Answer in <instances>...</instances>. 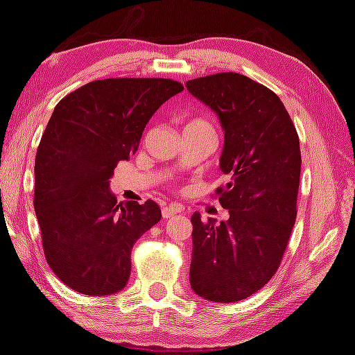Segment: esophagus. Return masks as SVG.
<instances>
[{"instance_id": "1", "label": "esophagus", "mask_w": 355, "mask_h": 355, "mask_svg": "<svg viewBox=\"0 0 355 355\" xmlns=\"http://www.w3.org/2000/svg\"><path fill=\"white\" fill-rule=\"evenodd\" d=\"M182 211H183L182 205H166L161 208V216H163L164 218H171L172 216H175Z\"/></svg>"}]
</instances>
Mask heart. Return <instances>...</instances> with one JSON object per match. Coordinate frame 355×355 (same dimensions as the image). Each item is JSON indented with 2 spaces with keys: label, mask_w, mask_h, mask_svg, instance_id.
Masks as SVG:
<instances>
[{
  "label": "heart",
  "mask_w": 355,
  "mask_h": 355,
  "mask_svg": "<svg viewBox=\"0 0 355 355\" xmlns=\"http://www.w3.org/2000/svg\"><path fill=\"white\" fill-rule=\"evenodd\" d=\"M188 127H191V128H212L211 122L203 119V118H194V119H191V121L188 122ZM212 130H214V128H212Z\"/></svg>",
  "instance_id": "obj_1"
}]
</instances>
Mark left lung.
<instances>
[{"label": "left lung", "instance_id": "8db88e82", "mask_svg": "<svg viewBox=\"0 0 355 355\" xmlns=\"http://www.w3.org/2000/svg\"><path fill=\"white\" fill-rule=\"evenodd\" d=\"M214 110L225 132L220 169L230 182L216 189L228 220L192 214L194 292L214 302L248 298L279 268L296 218L300 138L272 89L237 73L186 82Z\"/></svg>", "mask_w": 355, "mask_h": 355}]
</instances>
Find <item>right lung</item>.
Returning <instances> with one entry per match:
<instances>
[{"label":"right lung","mask_w":355,"mask_h":355,"mask_svg":"<svg viewBox=\"0 0 355 355\" xmlns=\"http://www.w3.org/2000/svg\"><path fill=\"white\" fill-rule=\"evenodd\" d=\"M180 92L177 80L118 77L89 82L55 105L35 155L34 209L49 267L76 292L124 288L133 243L159 222L153 200L118 203L110 178L138 150L153 113Z\"/></svg>","instance_id":"1"}]
</instances>
